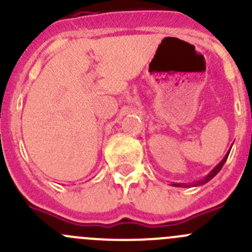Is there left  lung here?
Listing matches in <instances>:
<instances>
[{
	"instance_id": "1",
	"label": "left lung",
	"mask_w": 252,
	"mask_h": 252,
	"mask_svg": "<svg viewBox=\"0 0 252 252\" xmlns=\"http://www.w3.org/2000/svg\"><path fill=\"white\" fill-rule=\"evenodd\" d=\"M229 153H230V150H229L228 153H226V155L224 156V158H223V160H221L220 162H219L218 165H217L216 167H214L213 170H212L211 172H209L208 175L206 176V177H204V178H202L201 181H197V182H194L193 185H186V183H172V186H175V187H192V186H201V185H204V183H207V182H208V181H211L212 178H213L214 176H216L217 173H218L219 171L221 170V167H223V166H224V163H225L226 158H228V156H229Z\"/></svg>"
}]
</instances>
